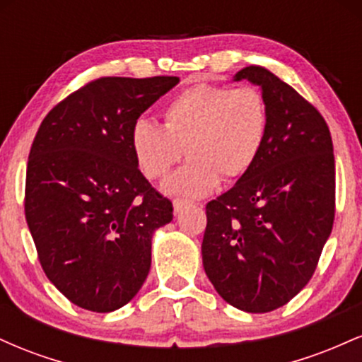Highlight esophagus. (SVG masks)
Masks as SVG:
<instances>
[{
	"mask_svg": "<svg viewBox=\"0 0 362 362\" xmlns=\"http://www.w3.org/2000/svg\"><path fill=\"white\" fill-rule=\"evenodd\" d=\"M185 207H187V202L182 201V199H175V201H173V213L175 214H180Z\"/></svg>",
	"mask_w": 362,
	"mask_h": 362,
	"instance_id": "esophagus-1",
	"label": "esophagus"
}]
</instances>
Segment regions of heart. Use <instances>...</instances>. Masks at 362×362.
<instances>
[{
  "instance_id": "obj_1",
  "label": "heart",
  "mask_w": 362,
  "mask_h": 362,
  "mask_svg": "<svg viewBox=\"0 0 362 362\" xmlns=\"http://www.w3.org/2000/svg\"><path fill=\"white\" fill-rule=\"evenodd\" d=\"M165 126L148 119L131 129L136 163L151 180L165 177L184 156L189 163L168 177L170 195L199 199L224 180H235L255 165L269 131V107L255 86H190L167 103Z\"/></svg>"
}]
</instances>
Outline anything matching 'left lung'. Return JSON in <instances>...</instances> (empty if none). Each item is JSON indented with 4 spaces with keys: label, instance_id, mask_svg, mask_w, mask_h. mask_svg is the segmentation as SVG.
I'll use <instances>...</instances> for the list:
<instances>
[{
    "label": "left lung",
    "instance_id": "obj_1",
    "mask_svg": "<svg viewBox=\"0 0 362 362\" xmlns=\"http://www.w3.org/2000/svg\"><path fill=\"white\" fill-rule=\"evenodd\" d=\"M269 131L255 165L207 202L202 264L224 301L267 313L293 300L317 269L335 216L334 144L325 119L276 74L248 66Z\"/></svg>",
    "mask_w": 362,
    "mask_h": 362
}]
</instances>
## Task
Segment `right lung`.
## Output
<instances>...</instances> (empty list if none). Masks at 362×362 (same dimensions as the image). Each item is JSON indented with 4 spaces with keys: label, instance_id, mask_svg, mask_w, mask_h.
Returning a JSON list of instances; mask_svg holds the SVG:
<instances>
[{
    "label": "right lung",
    "instance_id": "1",
    "mask_svg": "<svg viewBox=\"0 0 362 362\" xmlns=\"http://www.w3.org/2000/svg\"><path fill=\"white\" fill-rule=\"evenodd\" d=\"M177 76L98 78L45 115L30 148L25 218L47 279L80 308H122L146 281L173 206L144 178L131 129Z\"/></svg>",
    "mask_w": 362,
    "mask_h": 362
}]
</instances>
